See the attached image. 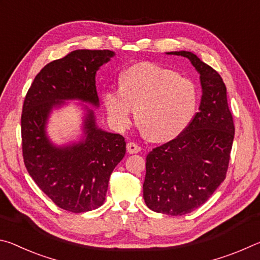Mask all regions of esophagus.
Wrapping results in <instances>:
<instances>
[{
    "label": "esophagus",
    "instance_id": "1",
    "mask_svg": "<svg viewBox=\"0 0 260 260\" xmlns=\"http://www.w3.org/2000/svg\"><path fill=\"white\" fill-rule=\"evenodd\" d=\"M141 151V147L134 142L127 143V152L128 153H138Z\"/></svg>",
    "mask_w": 260,
    "mask_h": 260
}]
</instances>
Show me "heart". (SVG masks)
Segmentation results:
<instances>
[{
	"label": "heart",
	"mask_w": 260,
	"mask_h": 260,
	"mask_svg": "<svg viewBox=\"0 0 260 260\" xmlns=\"http://www.w3.org/2000/svg\"><path fill=\"white\" fill-rule=\"evenodd\" d=\"M109 119L117 129L127 128L134 109L140 128L152 141L177 138L192 120L199 103L190 79L153 63H139L125 70L120 87L103 94Z\"/></svg>",
	"instance_id": "obj_1"
}]
</instances>
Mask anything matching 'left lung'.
I'll return each mask as SVG.
<instances>
[{"label": "left lung", "instance_id": "8db88e82", "mask_svg": "<svg viewBox=\"0 0 260 260\" xmlns=\"http://www.w3.org/2000/svg\"><path fill=\"white\" fill-rule=\"evenodd\" d=\"M186 57L200 73V111L174 140L148 153L143 199L150 210L182 215L200 208L226 178L235 127L220 74L190 51Z\"/></svg>", "mask_w": 260, "mask_h": 260}]
</instances>
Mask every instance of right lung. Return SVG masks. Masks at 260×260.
Listing matches in <instances>:
<instances>
[{"label": "right lung", "instance_id": "add662e5", "mask_svg": "<svg viewBox=\"0 0 260 260\" xmlns=\"http://www.w3.org/2000/svg\"><path fill=\"white\" fill-rule=\"evenodd\" d=\"M114 55L111 50L79 49L52 60L37 74L24 101L21 141L27 172L58 208L73 213L104 203L110 175L125 156L126 142L122 135L100 128L87 105L78 142L52 143L46 129L48 119L67 101L99 108L96 72Z\"/></svg>", "mask_w": 260, "mask_h": 260}]
</instances>
